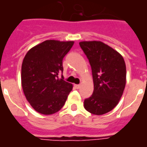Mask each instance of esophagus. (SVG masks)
Wrapping results in <instances>:
<instances>
[{
	"mask_svg": "<svg viewBox=\"0 0 147 147\" xmlns=\"http://www.w3.org/2000/svg\"><path fill=\"white\" fill-rule=\"evenodd\" d=\"M75 87H76L77 89H79L80 87V84H76V85H75Z\"/></svg>",
	"mask_w": 147,
	"mask_h": 147,
	"instance_id": "1",
	"label": "esophagus"
}]
</instances>
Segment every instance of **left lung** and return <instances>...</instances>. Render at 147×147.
<instances>
[{
  "label": "left lung",
  "mask_w": 147,
  "mask_h": 147,
  "mask_svg": "<svg viewBox=\"0 0 147 147\" xmlns=\"http://www.w3.org/2000/svg\"><path fill=\"white\" fill-rule=\"evenodd\" d=\"M80 46L91 67L94 92L84 100V108L103 115L118 104L126 85V64L121 54L101 41H82Z\"/></svg>",
  "instance_id": "8db88e82"
}]
</instances>
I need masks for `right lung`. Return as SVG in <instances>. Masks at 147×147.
<instances>
[{
	"mask_svg": "<svg viewBox=\"0 0 147 147\" xmlns=\"http://www.w3.org/2000/svg\"><path fill=\"white\" fill-rule=\"evenodd\" d=\"M74 41L47 40L25 55L21 67V84L26 99L37 112L55 113L64 105L73 85L61 78L63 59Z\"/></svg>",
	"mask_w": 147,
	"mask_h": 147,
	"instance_id": "right-lung-1",
	"label": "right lung"
}]
</instances>
